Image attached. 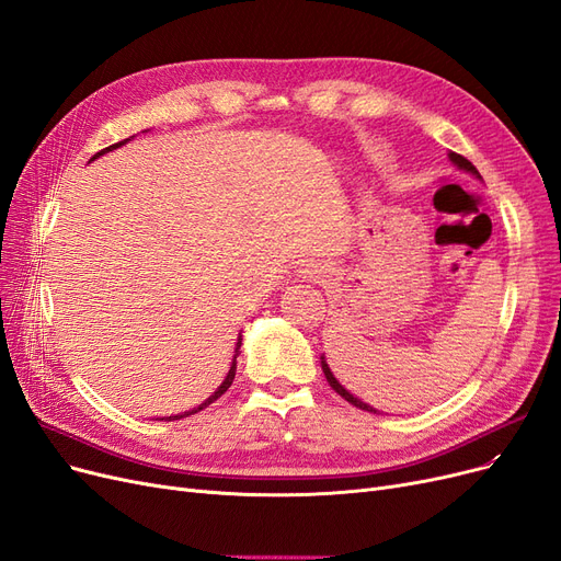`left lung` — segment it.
<instances>
[{
    "label": "left lung",
    "mask_w": 561,
    "mask_h": 561,
    "mask_svg": "<svg viewBox=\"0 0 561 561\" xmlns=\"http://www.w3.org/2000/svg\"><path fill=\"white\" fill-rule=\"evenodd\" d=\"M448 159H450V163L453 165H458L460 171H465V173H471V175H476L481 180V173L476 171V165L469 161V159H465L462 154H458V152H448ZM321 369H323V375H325V379H328V383H330V388H333L340 398H344L348 404H354V407H358V409H363V411H369V413H381V411H377L375 407H369L367 402H363V400H358L354 392H348L337 379H335V375L333 371H330V367H328V363H325V356H321Z\"/></svg>",
    "instance_id": "left-lung-1"
}]
</instances>
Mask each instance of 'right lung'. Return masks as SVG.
<instances>
[{"instance_id":"1","label":"right lung","mask_w":561,"mask_h":561,"mask_svg":"<svg viewBox=\"0 0 561 561\" xmlns=\"http://www.w3.org/2000/svg\"><path fill=\"white\" fill-rule=\"evenodd\" d=\"M127 140H131V138H124V140H119V142H115V145H111V148H106V150H101V152H96L90 161H94L96 157H101V154H106V152H113L115 148H122V145L124 142H127ZM240 346H242V333L238 335V342H236V354H233V363H231V367H228V375H226V379L221 381V386L213 392V396L210 398H207L203 404H198V407H194V409H190V411H184V413H175V416H165V419H161V421H180V419H184V416H192V413H196V411H203L207 404H213L215 400H219L221 396H224V392L228 390V388H231V383H233V379H236V365H238V356H240Z\"/></svg>"}]
</instances>
